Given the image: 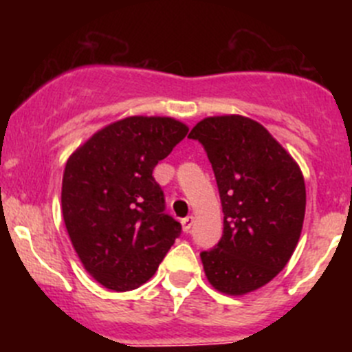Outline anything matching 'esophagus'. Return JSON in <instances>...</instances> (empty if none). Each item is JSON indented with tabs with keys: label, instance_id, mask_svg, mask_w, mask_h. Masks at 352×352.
I'll use <instances>...</instances> for the list:
<instances>
[{
	"label": "esophagus",
	"instance_id": "esophagus-1",
	"mask_svg": "<svg viewBox=\"0 0 352 352\" xmlns=\"http://www.w3.org/2000/svg\"><path fill=\"white\" fill-rule=\"evenodd\" d=\"M193 222H195V217H193V215H188V217L181 219V226H183V231H184V232L190 231L191 226H193Z\"/></svg>",
	"mask_w": 352,
	"mask_h": 352
}]
</instances>
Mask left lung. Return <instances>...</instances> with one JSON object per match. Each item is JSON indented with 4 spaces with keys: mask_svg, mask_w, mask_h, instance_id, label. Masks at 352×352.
<instances>
[{
    "mask_svg": "<svg viewBox=\"0 0 352 352\" xmlns=\"http://www.w3.org/2000/svg\"><path fill=\"white\" fill-rule=\"evenodd\" d=\"M188 138L207 152L224 212L221 241L200 253L205 276L224 294L252 293L286 267L298 245L301 169L262 124L239 114L205 118Z\"/></svg>",
    "mask_w": 352,
    "mask_h": 352,
    "instance_id": "obj_1",
    "label": "left lung"
}]
</instances>
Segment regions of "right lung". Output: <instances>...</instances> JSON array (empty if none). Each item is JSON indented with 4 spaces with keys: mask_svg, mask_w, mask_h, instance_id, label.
Returning a JSON list of instances; mask_svg holds the SVG:
<instances>
[{
    "mask_svg": "<svg viewBox=\"0 0 352 352\" xmlns=\"http://www.w3.org/2000/svg\"><path fill=\"white\" fill-rule=\"evenodd\" d=\"M186 133L175 118L130 116L94 133L66 161V231L87 272L107 289L147 283L181 234L152 171Z\"/></svg>",
    "mask_w": 352,
    "mask_h": 352,
    "instance_id": "right-lung-1",
    "label": "right lung"
}]
</instances>
